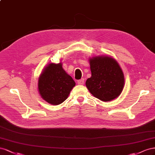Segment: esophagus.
Returning <instances> with one entry per match:
<instances>
[{
  "mask_svg": "<svg viewBox=\"0 0 155 155\" xmlns=\"http://www.w3.org/2000/svg\"><path fill=\"white\" fill-rule=\"evenodd\" d=\"M77 83L79 85H83L84 83V79L82 78V79H81V80H78L77 81Z\"/></svg>",
  "mask_w": 155,
  "mask_h": 155,
  "instance_id": "34e87169",
  "label": "esophagus"
}]
</instances>
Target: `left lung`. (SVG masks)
Segmentation results:
<instances>
[{"instance_id": "left-lung-1", "label": "left lung", "mask_w": 155, "mask_h": 155, "mask_svg": "<svg viewBox=\"0 0 155 155\" xmlns=\"http://www.w3.org/2000/svg\"><path fill=\"white\" fill-rule=\"evenodd\" d=\"M91 77L86 87L91 94L103 101L116 99L123 89L124 75L117 61L111 57L96 56L90 60Z\"/></svg>"}]
</instances>
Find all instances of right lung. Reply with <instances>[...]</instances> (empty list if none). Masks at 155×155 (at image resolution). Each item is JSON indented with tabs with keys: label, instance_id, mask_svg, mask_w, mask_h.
Segmentation results:
<instances>
[{
	"label": "right lung",
	"instance_id": "obj_1",
	"mask_svg": "<svg viewBox=\"0 0 155 155\" xmlns=\"http://www.w3.org/2000/svg\"><path fill=\"white\" fill-rule=\"evenodd\" d=\"M74 86L73 79L65 73L61 63L48 64L38 81V90L41 97L53 105L62 103Z\"/></svg>",
	"mask_w": 155,
	"mask_h": 155
}]
</instances>
